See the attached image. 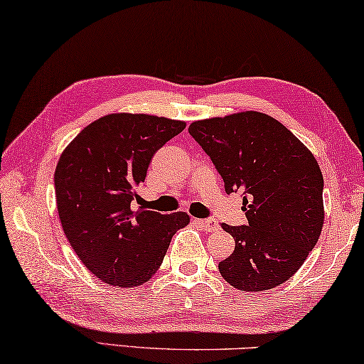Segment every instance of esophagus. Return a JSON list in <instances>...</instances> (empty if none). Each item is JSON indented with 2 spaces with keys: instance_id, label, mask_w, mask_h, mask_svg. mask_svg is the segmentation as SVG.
Instances as JSON below:
<instances>
[{
  "instance_id": "1",
  "label": "esophagus",
  "mask_w": 364,
  "mask_h": 364,
  "mask_svg": "<svg viewBox=\"0 0 364 364\" xmlns=\"http://www.w3.org/2000/svg\"><path fill=\"white\" fill-rule=\"evenodd\" d=\"M194 222L204 232H215V230H218V223L212 220V218H196Z\"/></svg>"
}]
</instances>
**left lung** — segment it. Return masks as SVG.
Listing matches in <instances>:
<instances>
[{
  "label": "left lung",
  "mask_w": 364,
  "mask_h": 364,
  "mask_svg": "<svg viewBox=\"0 0 364 364\" xmlns=\"http://www.w3.org/2000/svg\"><path fill=\"white\" fill-rule=\"evenodd\" d=\"M189 134L220 173L225 191L243 196L247 223H222L235 251L218 264L230 285L264 291L293 277L324 225V178L309 149L261 112L199 119Z\"/></svg>",
  "instance_id": "1"
}]
</instances>
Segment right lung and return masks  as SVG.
Listing matches in <instances>:
<instances>
[{
	"label": "right lung",
	"mask_w": 364,
	"mask_h": 364,
	"mask_svg": "<svg viewBox=\"0 0 364 364\" xmlns=\"http://www.w3.org/2000/svg\"><path fill=\"white\" fill-rule=\"evenodd\" d=\"M186 128L184 121L144 113L95 119L68 144L55 170L58 215L85 267L108 285L151 280L186 212L134 209L154 154Z\"/></svg>",
	"instance_id": "right-lung-1"
}]
</instances>
